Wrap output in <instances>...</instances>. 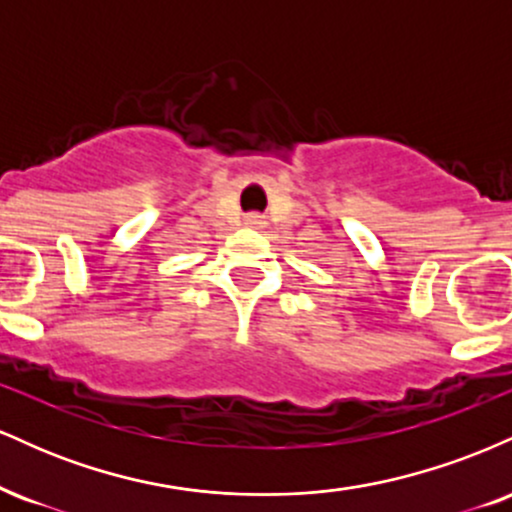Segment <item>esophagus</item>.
Returning a JSON list of instances; mask_svg holds the SVG:
<instances>
[{
	"label": "esophagus",
	"mask_w": 512,
	"mask_h": 512,
	"mask_svg": "<svg viewBox=\"0 0 512 512\" xmlns=\"http://www.w3.org/2000/svg\"><path fill=\"white\" fill-rule=\"evenodd\" d=\"M245 226H250V228H262L264 226V219L260 214H248L245 216Z\"/></svg>",
	"instance_id": "34e87169"
}]
</instances>
